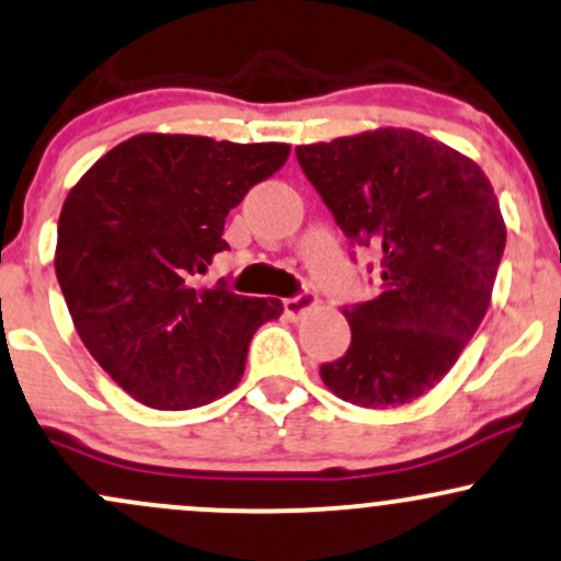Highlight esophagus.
<instances>
[{"label": "esophagus", "mask_w": 561, "mask_h": 561, "mask_svg": "<svg viewBox=\"0 0 561 561\" xmlns=\"http://www.w3.org/2000/svg\"><path fill=\"white\" fill-rule=\"evenodd\" d=\"M282 306H285L287 317L298 319V317H304V313L309 311V309H313V306H317V295L309 293V290H304V293L293 295V298L282 300Z\"/></svg>", "instance_id": "1"}]
</instances>
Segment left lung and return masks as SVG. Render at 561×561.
I'll use <instances>...</instances> for the list:
<instances>
[{"instance_id":"1","label":"left lung","mask_w":561,"mask_h":561,"mask_svg":"<svg viewBox=\"0 0 561 561\" xmlns=\"http://www.w3.org/2000/svg\"><path fill=\"white\" fill-rule=\"evenodd\" d=\"M295 157L348 242L380 255L378 295L343 309L351 346L319 375L343 402L408 404L450 373L488 313L506 248L495 191L469 157L393 127Z\"/></svg>"}]
</instances>
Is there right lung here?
Instances as JSON below:
<instances>
[{"label":"right lung","mask_w":561,"mask_h":561,"mask_svg":"<svg viewBox=\"0 0 561 561\" xmlns=\"http://www.w3.org/2000/svg\"><path fill=\"white\" fill-rule=\"evenodd\" d=\"M290 157L287 144L144 133L114 146L69 191L55 274L98 365L153 410H191L239 383L255 330L279 300L226 279L194 287L218 252L226 215Z\"/></svg>","instance_id":"right-lung-1"}]
</instances>
